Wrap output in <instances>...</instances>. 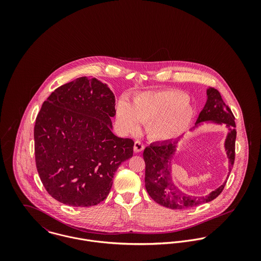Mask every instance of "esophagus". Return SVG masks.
<instances>
[{
    "instance_id": "34e87169",
    "label": "esophagus",
    "mask_w": 261,
    "mask_h": 261,
    "mask_svg": "<svg viewBox=\"0 0 261 261\" xmlns=\"http://www.w3.org/2000/svg\"><path fill=\"white\" fill-rule=\"evenodd\" d=\"M144 149H145V146L142 144V142H140V141L135 142V145H134L135 152H141L142 150H144Z\"/></svg>"
}]
</instances>
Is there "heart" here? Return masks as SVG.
<instances>
[{
    "instance_id": "1",
    "label": "heart",
    "mask_w": 261,
    "mask_h": 261,
    "mask_svg": "<svg viewBox=\"0 0 261 261\" xmlns=\"http://www.w3.org/2000/svg\"><path fill=\"white\" fill-rule=\"evenodd\" d=\"M186 93L166 89L136 95L130 106L121 99L116 106V120L127 134L139 130L140 121L147 123L151 139L168 141L183 134L194 116V109Z\"/></svg>"
}]
</instances>
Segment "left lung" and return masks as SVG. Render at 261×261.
<instances>
[{
  "label": "left lung",
  "mask_w": 261,
  "mask_h": 261,
  "mask_svg": "<svg viewBox=\"0 0 261 261\" xmlns=\"http://www.w3.org/2000/svg\"><path fill=\"white\" fill-rule=\"evenodd\" d=\"M204 121L217 124L225 123L229 132L225 140V150L229 159V174L235 160L236 125L231 110L224 102L220 92L215 88L207 89V101L200 112L195 127ZM180 139L151 144L144 150L146 163L145 184L150 198L158 204L174 210L197 207L217 198L223 191L226 181L216 190L206 196H194L180 190L172 179V159L177 150Z\"/></svg>",
  "instance_id": "obj_1"
}]
</instances>
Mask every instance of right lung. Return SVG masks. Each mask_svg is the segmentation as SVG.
Listing matches in <instances>:
<instances>
[{
    "instance_id": "obj_1",
    "label": "right lung",
    "mask_w": 261,
    "mask_h": 261,
    "mask_svg": "<svg viewBox=\"0 0 261 261\" xmlns=\"http://www.w3.org/2000/svg\"><path fill=\"white\" fill-rule=\"evenodd\" d=\"M115 97L94 77L56 88L38 113L35 161L46 191L73 207L102 202L119 165L133 156L134 141L112 133Z\"/></svg>"
}]
</instances>
